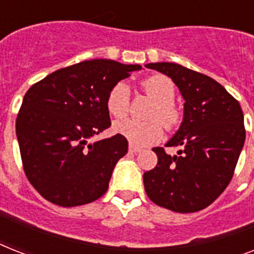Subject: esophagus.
Here are the masks:
<instances>
[{"instance_id": "1", "label": "esophagus", "mask_w": 254, "mask_h": 254, "mask_svg": "<svg viewBox=\"0 0 254 254\" xmlns=\"http://www.w3.org/2000/svg\"><path fill=\"white\" fill-rule=\"evenodd\" d=\"M129 151H131V153H139V151H142V149L138 146H135L133 143H129Z\"/></svg>"}]
</instances>
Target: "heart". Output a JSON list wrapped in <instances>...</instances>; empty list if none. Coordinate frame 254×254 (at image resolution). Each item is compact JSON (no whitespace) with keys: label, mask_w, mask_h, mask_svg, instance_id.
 <instances>
[{"label":"heart","mask_w":254,"mask_h":254,"mask_svg":"<svg viewBox=\"0 0 254 254\" xmlns=\"http://www.w3.org/2000/svg\"><path fill=\"white\" fill-rule=\"evenodd\" d=\"M143 91L155 101L150 113L151 120H159L166 127H173L179 120V112L173 104L175 99V85L169 77L155 75L142 81ZM130 89L127 83H117L107 97V108L116 119H123L129 112ZM117 134L127 138L131 143L145 146L158 141L162 137V127L158 121L139 123L134 120H121L113 125Z\"/></svg>","instance_id":"heart-1"}]
</instances>
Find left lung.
I'll list each match as a JSON object with an SVG mask.
<instances>
[{"label": "left lung", "instance_id": "obj_1", "mask_svg": "<svg viewBox=\"0 0 254 254\" xmlns=\"http://www.w3.org/2000/svg\"><path fill=\"white\" fill-rule=\"evenodd\" d=\"M169 76L185 100L183 121L166 146L154 147L158 163L143 174L150 200L174 212H196L220 196L233 177L245 142L244 115L236 99L212 77L177 63H149Z\"/></svg>", "mask_w": 254, "mask_h": 254}]
</instances>
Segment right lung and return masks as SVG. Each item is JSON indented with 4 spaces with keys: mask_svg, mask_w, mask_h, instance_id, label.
Wrapping results in <instances>:
<instances>
[{
    "mask_svg": "<svg viewBox=\"0 0 254 254\" xmlns=\"http://www.w3.org/2000/svg\"><path fill=\"white\" fill-rule=\"evenodd\" d=\"M139 64L93 59L50 73L26 92L15 121L23 170L49 201L76 207L107 192L125 137L91 142L111 127L108 93Z\"/></svg>",
    "mask_w": 254,
    "mask_h": 254,
    "instance_id": "right-lung-1",
    "label": "right lung"
}]
</instances>
